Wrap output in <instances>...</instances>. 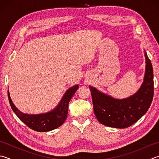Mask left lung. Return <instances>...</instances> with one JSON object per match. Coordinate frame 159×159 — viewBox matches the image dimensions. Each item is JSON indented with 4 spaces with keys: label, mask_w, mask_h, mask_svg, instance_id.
<instances>
[{
    "label": "left lung",
    "mask_w": 159,
    "mask_h": 159,
    "mask_svg": "<svg viewBox=\"0 0 159 159\" xmlns=\"http://www.w3.org/2000/svg\"><path fill=\"white\" fill-rule=\"evenodd\" d=\"M144 54L146 65L143 82L135 94L118 99L89 86L94 114L102 125L126 128L137 122L150 108L154 96L153 68L145 50Z\"/></svg>",
    "instance_id": "8db88e82"
}]
</instances>
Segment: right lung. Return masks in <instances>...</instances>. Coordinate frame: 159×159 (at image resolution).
<instances>
[{
    "label": "right lung",
    "mask_w": 159,
    "mask_h": 159,
    "mask_svg": "<svg viewBox=\"0 0 159 159\" xmlns=\"http://www.w3.org/2000/svg\"><path fill=\"white\" fill-rule=\"evenodd\" d=\"M76 85L68 89L65 93L57 106L48 112L39 114H28L20 111L12 102L8 90V98L12 110L22 122L33 130L45 132L58 128L63 125L66 120L68 112V105L74 93L79 89Z\"/></svg>",
    "instance_id": "obj_1"
}]
</instances>
